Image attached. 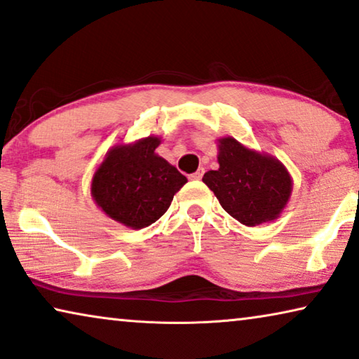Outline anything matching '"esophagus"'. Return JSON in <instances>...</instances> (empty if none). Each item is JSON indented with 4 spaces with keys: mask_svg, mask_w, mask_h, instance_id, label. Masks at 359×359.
Returning <instances> with one entry per match:
<instances>
[{
    "mask_svg": "<svg viewBox=\"0 0 359 359\" xmlns=\"http://www.w3.org/2000/svg\"><path fill=\"white\" fill-rule=\"evenodd\" d=\"M203 175H204V168H200V169L196 170V172L190 174V179H191V180H201Z\"/></svg>",
    "mask_w": 359,
    "mask_h": 359,
    "instance_id": "34e87169",
    "label": "esophagus"
}]
</instances>
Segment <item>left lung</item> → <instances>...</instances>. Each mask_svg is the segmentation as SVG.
Instances as JSON below:
<instances>
[{"label":"left lung","mask_w":359,"mask_h":359,"mask_svg":"<svg viewBox=\"0 0 359 359\" xmlns=\"http://www.w3.org/2000/svg\"><path fill=\"white\" fill-rule=\"evenodd\" d=\"M217 161L219 169L208 170L203 182L233 219L255 226L280 217L292 191V179L281 161L233 137L219 139Z\"/></svg>","instance_id":"8db88e82"}]
</instances>
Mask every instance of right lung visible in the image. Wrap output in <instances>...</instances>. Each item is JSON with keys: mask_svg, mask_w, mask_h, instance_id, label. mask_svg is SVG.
<instances>
[{"mask_svg": "<svg viewBox=\"0 0 359 359\" xmlns=\"http://www.w3.org/2000/svg\"><path fill=\"white\" fill-rule=\"evenodd\" d=\"M161 139L150 135L129 145H116L94 172L90 195L108 217L139 230L151 225L187 184L172 164L155 150Z\"/></svg>", "mask_w": 359, "mask_h": 359, "instance_id": "1", "label": "right lung"}]
</instances>
